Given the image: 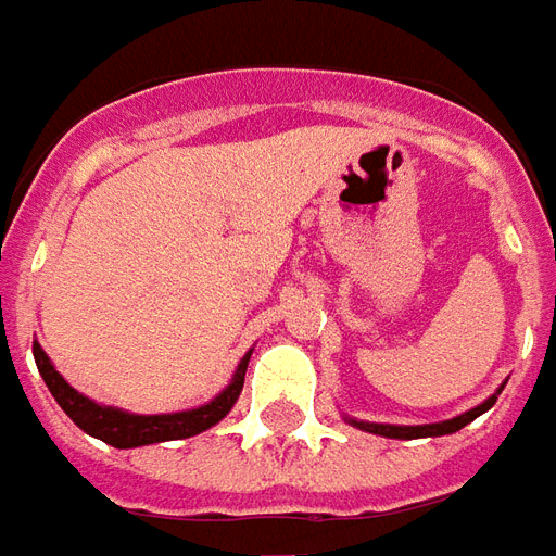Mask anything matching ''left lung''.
Returning a JSON list of instances; mask_svg holds the SVG:
<instances>
[{
    "instance_id": "1",
    "label": "left lung",
    "mask_w": 556,
    "mask_h": 556,
    "mask_svg": "<svg viewBox=\"0 0 556 556\" xmlns=\"http://www.w3.org/2000/svg\"><path fill=\"white\" fill-rule=\"evenodd\" d=\"M500 395V392H497ZM497 395H491L485 401V404H479V407H473V410L460 413V416H455V419H448V422H437V425H374V422H356L359 428H365V431H371V434H383V437H397V440H416V437H443V434H455V431H460L464 425H470L476 419V416H482L485 410H491L494 407V401H497Z\"/></svg>"
}]
</instances>
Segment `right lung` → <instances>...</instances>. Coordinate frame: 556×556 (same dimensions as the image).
<instances>
[{"label": "right lung", "mask_w": 556, "mask_h": 556, "mask_svg": "<svg viewBox=\"0 0 556 556\" xmlns=\"http://www.w3.org/2000/svg\"><path fill=\"white\" fill-rule=\"evenodd\" d=\"M33 353L35 365H38V371L45 377L50 395L56 397L59 407L68 413L71 422L83 428L86 434L98 437V440H104V443L116 448L149 446V443H164V440H182V437H194L200 431L212 428L215 422H222L224 416L230 413V407L236 404L239 392H242L248 359H251V353H248L245 359L239 362V368H236L233 383L227 386L215 401H208L206 407H197V410L185 413H164V416H134V413L101 407L96 401L80 395L77 389H71L62 380V374L50 365V359H47V353L41 350L38 341L33 344Z\"/></svg>", "instance_id": "right-lung-1"}]
</instances>
